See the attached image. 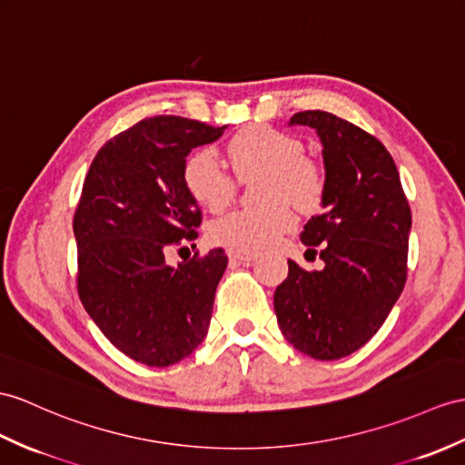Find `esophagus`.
<instances>
[{"label": "esophagus", "mask_w": 465, "mask_h": 465, "mask_svg": "<svg viewBox=\"0 0 465 465\" xmlns=\"http://www.w3.org/2000/svg\"><path fill=\"white\" fill-rule=\"evenodd\" d=\"M229 256L232 258V260H239V262H252V260L258 256L256 252H252V251H231L229 252Z\"/></svg>", "instance_id": "1"}]
</instances>
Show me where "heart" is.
Instances as JSON below:
<instances>
[{
  "label": "heart",
  "instance_id": "1",
  "mask_svg": "<svg viewBox=\"0 0 465 465\" xmlns=\"http://www.w3.org/2000/svg\"><path fill=\"white\" fill-rule=\"evenodd\" d=\"M226 157L239 179L262 172L258 197L262 205L236 209L209 224V239L236 251H260L274 244L296 224L290 203L303 213L315 211L325 193V173L302 142L288 132L254 124L226 142ZM189 197L203 209L219 213L232 203L239 181L226 172L211 150L189 153L181 167Z\"/></svg>",
  "mask_w": 465,
  "mask_h": 465
}]
</instances>
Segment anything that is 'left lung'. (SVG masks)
Listing matches in <instances>:
<instances>
[{"label":"left lung","instance_id":"1","mask_svg":"<svg viewBox=\"0 0 465 465\" xmlns=\"http://www.w3.org/2000/svg\"><path fill=\"white\" fill-rule=\"evenodd\" d=\"M290 124L313 128L323 145L325 211L303 226L302 242L325 266L303 270L288 260L274 310L293 347L333 361L363 347L402 293L412 214L392 155L375 135L323 110L298 112Z\"/></svg>","mask_w":465,"mask_h":465}]
</instances>
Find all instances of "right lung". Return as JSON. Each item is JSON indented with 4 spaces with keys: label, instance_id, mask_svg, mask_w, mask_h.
<instances>
[{
    "label": "right lung",
    "instance_id": "obj_1",
    "mask_svg": "<svg viewBox=\"0 0 465 465\" xmlns=\"http://www.w3.org/2000/svg\"><path fill=\"white\" fill-rule=\"evenodd\" d=\"M224 128L143 118L102 145L86 173L73 219L78 298L108 341L142 365H173L207 335L229 258L223 248L197 251L173 268L165 254L193 242L203 219L181 181L185 157Z\"/></svg>",
    "mask_w": 465,
    "mask_h": 465
}]
</instances>
